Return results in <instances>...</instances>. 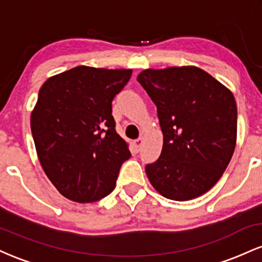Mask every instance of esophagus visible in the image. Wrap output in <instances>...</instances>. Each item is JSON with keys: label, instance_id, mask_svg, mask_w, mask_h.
<instances>
[{"label": "esophagus", "instance_id": "obj_1", "mask_svg": "<svg viewBox=\"0 0 262 262\" xmlns=\"http://www.w3.org/2000/svg\"><path fill=\"white\" fill-rule=\"evenodd\" d=\"M141 143H143V138H138L137 140H134V146H135V150H137V151H139L140 150Z\"/></svg>", "mask_w": 262, "mask_h": 262}]
</instances>
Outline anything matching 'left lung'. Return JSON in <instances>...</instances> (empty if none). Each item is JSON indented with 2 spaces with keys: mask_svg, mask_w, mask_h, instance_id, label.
<instances>
[{
  "mask_svg": "<svg viewBox=\"0 0 262 262\" xmlns=\"http://www.w3.org/2000/svg\"><path fill=\"white\" fill-rule=\"evenodd\" d=\"M137 80L158 108L164 134L160 158L145 166L150 183L173 201L206 193L223 175L235 149L233 93L194 66L148 69Z\"/></svg>",
  "mask_w": 262,
  "mask_h": 262,
  "instance_id": "8db88e82",
  "label": "left lung"
}]
</instances>
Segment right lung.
<instances>
[{"label":"right lung","instance_id":"right-lung-1","mask_svg":"<svg viewBox=\"0 0 262 262\" xmlns=\"http://www.w3.org/2000/svg\"><path fill=\"white\" fill-rule=\"evenodd\" d=\"M132 70L77 66L50 77L39 90L31 117L35 149L56 189L75 202H95L114 189L130 158L117 134L112 101Z\"/></svg>","mask_w":262,"mask_h":262}]
</instances>
